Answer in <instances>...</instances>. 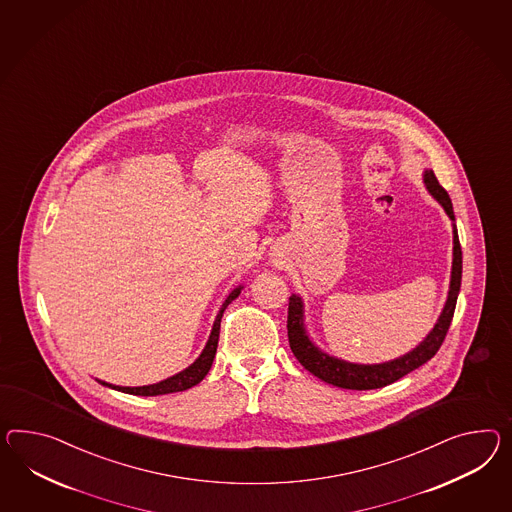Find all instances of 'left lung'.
<instances>
[{
  "mask_svg": "<svg viewBox=\"0 0 512 512\" xmlns=\"http://www.w3.org/2000/svg\"><path fill=\"white\" fill-rule=\"evenodd\" d=\"M425 185L433 193V197L444 206L449 219L455 221L451 198L447 195L446 189L436 180L433 171H425ZM453 243H455V247H453V273H451V286H449V297H447L444 312L431 330V334L421 341L412 353L405 354V356L392 360V362H386V364H377V366L349 364V362H341L336 358H330L327 354L319 353L308 340V336L304 334L301 299L293 295V297H289L288 340L295 358L315 377L325 380L332 386L345 388V390L384 388L395 380L405 377L410 371L427 364L434 354L438 353L440 345L446 340L447 330H449V325L453 321L457 297H459L460 280H462V249H460L457 228H455Z\"/></svg>",
  "mask_w": 512,
  "mask_h": 512,
  "instance_id": "obj_1",
  "label": "left lung"
}]
</instances>
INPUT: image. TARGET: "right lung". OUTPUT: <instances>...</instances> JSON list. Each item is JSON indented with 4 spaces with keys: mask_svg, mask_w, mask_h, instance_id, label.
Masks as SVG:
<instances>
[{
    "mask_svg": "<svg viewBox=\"0 0 512 512\" xmlns=\"http://www.w3.org/2000/svg\"><path fill=\"white\" fill-rule=\"evenodd\" d=\"M239 293H241V288L234 289V291L228 295V299L224 301L223 308L219 310L217 319H215V323H213L210 340L206 343L204 351H202V354L198 356V360L193 364V366L187 367L185 371L178 373V375H174L171 379L161 380L158 384H150V386L122 388V386H113V384H105V382H102V384L109 386V388H113V390H118V392H124V394L146 395V397H148V395L174 394V392H184L187 388H193V386L198 384L200 380L204 379V377L208 375V371H210L211 364H213V358H215V353H217L219 330H221V317H223V312L226 310V306H228L230 302L234 301Z\"/></svg>",
    "mask_w": 512,
    "mask_h": 512,
    "instance_id": "right-lung-1",
    "label": "right lung"
}]
</instances>
